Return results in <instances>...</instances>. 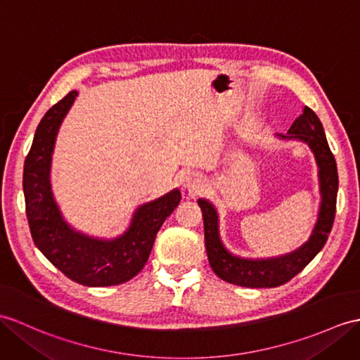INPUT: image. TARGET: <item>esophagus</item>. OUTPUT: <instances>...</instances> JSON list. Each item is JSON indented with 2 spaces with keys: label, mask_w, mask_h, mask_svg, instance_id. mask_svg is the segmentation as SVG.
Here are the masks:
<instances>
[{
  "label": "esophagus",
  "mask_w": 360,
  "mask_h": 360,
  "mask_svg": "<svg viewBox=\"0 0 360 360\" xmlns=\"http://www.w3.org/2000/svg\"><path fill=\"white\" fill-rule=\"evenodd\" d=\"M184 187L191 191V193H198V191L202 188V182H200L196 174L188 173L186 174V178H184Z\"/></svg>",
  "instance_id": "obj_1"
}]
</instances>
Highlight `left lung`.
Returning a JSON list of instances; mask_svg holds the SVG:
<instances>
[{"label":"left lung","mask_w":360,"mask_h":360,"mask_svg":"<svg viewBox=\"0 0 360 360\" xmlns=\"http://www.w3.org/2000/svg\"><path fill=\"white\" fill-rule=\"evenodd\" d=\"M282 139L304 141L314 153L319 167L321 208L310 239L296 248L295 252L269 259H244L233 256L224 247L219 238L218 212L207 199H199L198 204L202 210L204 238L208 262L219 278L235 285L248 288H273L293 279L297 273L313 261V257L323 248L334 222L338 198V167L336 160L325 138L321 120L310 107H304L302 115L293 122L288 135H279Z\"/></svg>","instance_id":"obj_1"}]
</instances>
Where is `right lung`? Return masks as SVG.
Instances as JSON below:
<instances>
[{
  "instance_id": "obj_1",
  "label": "right lung",
  "mask_w": 360,
  "mask_h": 360,
  "mask_svg": "<svg viewBox=\"0 0 360 360\" xmlns=\"http://www.w3.org/2000/svg\"><path fill=\"white\" fill-rule=\"evenodd\" d=\"M77 91L72 90L49 108L38 124L30 152L24 161L22 188L32 239L58 270L87 287L127 282L144 269L156 233L181 200L178 188L141 205L127 231L110 240L90 238L67 224L50 186L55 139Z\"/></svg>"
}]
</instances>
